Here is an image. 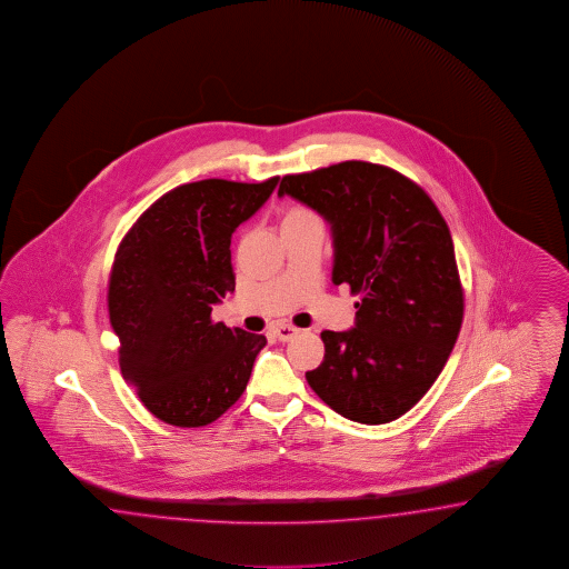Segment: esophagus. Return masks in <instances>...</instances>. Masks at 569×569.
I'll return each mask as SVG.
<instances>
[{
    "label": "esophagus",
    "instance_id": "34e87169",
    "mask_svg": "<svg viewBox=\"0 0 569 569\" xmlns=\"http://www.w3.org/2000/svg\"><path fill=\"white\" fill-rule=\"evenodd\" d=\"M299 332H301V330L295 328L291 323H278L277 328H274V335H277L278 340H282V342H289V340H292Z\"/></svg>",
    "mask_w": 569,
    "mask_h": 569
}]
</instances>
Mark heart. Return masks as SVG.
<instances>
[{
  "label": "heart",
  "instance_id": "heart-1",
  "mask_svg": "<svg viewBox=\"0 0 569 569\" xmlns=\"http://www.w3.org/2000/svg\"><path fill=\"white\" fill-rule=\"evenodd\" d=\"M316 219V214L311 210H307L303 206H287L280 214V227H292V224H299V222H306V220Z\"/></svg>",
  "mask_w": 569,
  "mask_h": 569
}]
</instances>
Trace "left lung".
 Here are the masks:
<instances>
[{
  "label": "left lung",
  "mask_w": 569,
  "mask_h": 569,
  "mask_svg": "<svg viewBox=\"0 0 569 569\" xmlns=\"http://www.w3.org/2000/svg\"><path fill=\"white\" fill-rule=\"evenodd\" d=\"M291 196L328 220L335 284H349L355 328L323 330V361L307 383L350 421L402 417L438 379L460 335L465 292L452 234L408 177L365 161L284 176Z\"/></svg>",
  "instance_id": "8db88e82"
}]
</instances>
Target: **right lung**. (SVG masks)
Instances as JSON below:
<instances>
[{"label":"right lung","mask_w":569,"mask_h":569,"mask_svg":"<svg viewBox=\"0 0 569 569\" xmlns=\"http://www.w3.org/2000/svg\"><path fill=\"white\" fill-rule=\"evenodd\" d=\"M277 183L270 177L179 186L150 206L117 248L107 303L121 376L161 421H217L248 386L266 336L214 323L210 313L234 291V229Z\"/></svg>","instance_id":"obj_1"}]
</instances>
